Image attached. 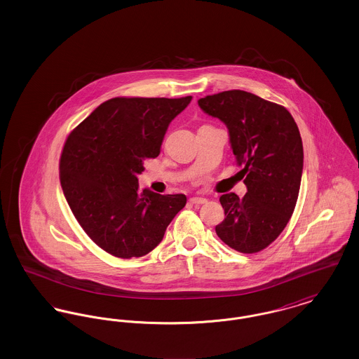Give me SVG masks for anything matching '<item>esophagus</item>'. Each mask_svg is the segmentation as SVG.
I'll use <instances>...</instances> for the list:
<instances>
[{
	"instance_id": "1",
	"label": "esophagus",
	"mask_w": 359,
	"mask_h": 359,
	"mask_svg": "<svg viewBox=\"0 0 359 359\" xmlns=\"http://www.w3.org/2000/svg\"><path fill=\"white\" fill-rule=\"evenodd\" d=\"M189 202H191L192 205H203V203L207 202V199L202 198V196H194V198L189 199Z\"/></svg>"
}]
</instances>
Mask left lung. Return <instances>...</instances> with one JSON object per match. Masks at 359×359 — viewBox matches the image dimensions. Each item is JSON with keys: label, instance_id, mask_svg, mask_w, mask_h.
Returning <instances> with one entry per match:
<instances>
[{"label": "left lung", "instance_id": "obj_1", "mask_svg": "<svg viewBox=\"0 0 359 359\" xmlns=\"http://www.w3.org/2000/svg\"><path fill=\"white\" fill-rule=\"evenodd\" d=\"M205 114L229 129L246 195L224 194L218 237L239 253L269 246L290 222L303 173V142L290 111L252 93L229 90L198 101Z\"/></svg>", "mask_w": 359, "mask_h": 359}]
</instances>
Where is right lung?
I'll list each match as a JSON object with an SVG mask.
<instances>
[{
	"mask_svg": "<svg viewBox=\"0 0 359 359\" xmlns=\"http://www.w3.org/2000/svg\"><path fill=\"white\" fill-rule=\"evenodd\" d=\"M191 100L111 98L67 137L59 163L63 194L86 234L109 255H148L187 203L183 194L140 191L137 175L158 156L171 121Z\"/></svg>",
	"mask_w": 359,
	"mask_h": 359,
	"instance_id": "right-lung-1",
	"label": "right lung"
}]
</instances>
